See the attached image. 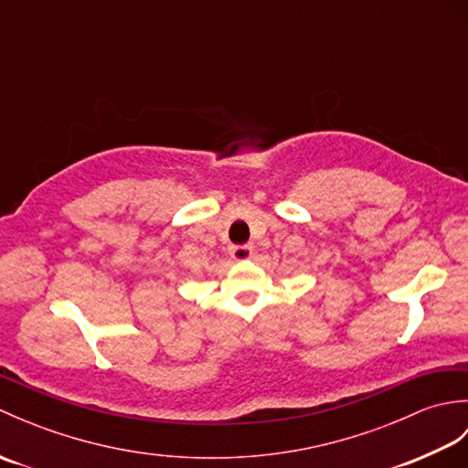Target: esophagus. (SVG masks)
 Returning a JSON list of instances; mask_svg holds the SVG:
<instances>
[{
	"label": "esophagus",
	"instance_id": "obj_1",
	"mask_svg": "<svg viewBox=\"0 0 468 468\" xmlns=\"http://www.w3.org/2000/svg\"><path fill=\"white\" fill-rule=\"evenodd\" d=\"M229 253H231L235 261H245L253 255V247L251 245H233L231 250H229Z\"/></svg>",
	"mask_w": 468,
	"mask_h": 468
}]
</instances>
